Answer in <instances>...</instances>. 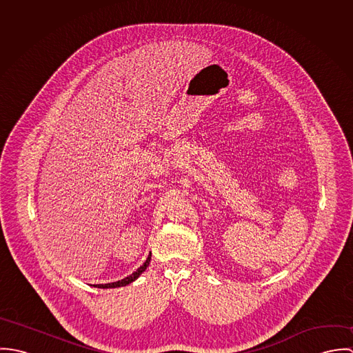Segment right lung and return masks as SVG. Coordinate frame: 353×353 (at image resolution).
<instances>
[{
  "label": "right lung",
  "mask_w": 353,
  "mask_h": 353,
  "mask_svg": "<svg viewBox=\"0 0 353 353\" xmlns=\"http://www.w3.org/2000/svg\"><path fill=\"white\" fill-rule=\"evenodd\" d=\"M150 261H151V252H150V255H148V258H147V261L136 270V272H133L130 276H128V277H125V279H122V280H119V281H115V283H108V284H98V285H94V287H98V288H118V287H125V285H128V284H130V283H133L134 280H137L140 276H141V273L148 268V265H150Z\"/></svg>",
  "instance_id": "1"
}]
</instances>
